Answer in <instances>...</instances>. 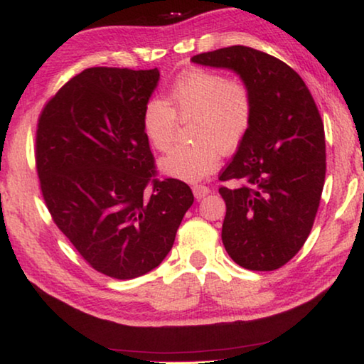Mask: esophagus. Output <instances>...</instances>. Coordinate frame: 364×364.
Masks as SVG:
<instances>
[{"label":"esophagus","mask_w":364,"mask_h":364,"mask_svg":"<svg viewBox=\"0 0 364 364\" xmlns=\"http://www.w3.org/2000/svg\"><path fill=\"white\" fill-rule=\"evenodd\" d=\"M193 193H194V198L196 199H203V198H205L207 194L210 193V188L209 186H204V184H194Z\"/></svg>","instance_id":"esophagus-1"}]
</instances>
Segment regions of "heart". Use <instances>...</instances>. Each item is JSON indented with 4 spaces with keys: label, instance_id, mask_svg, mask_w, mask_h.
Instances as JSON below:
<instances>
[{
    "label": "heart",
    "instance_id": "obj_1",
    "mask_svg": "<svg viewBox=\"0 0 364 364\" xmlns=\"http://www.w3.org/2000/svg\"><path fill=\"white\" fill-rule=\"evenodd\" d=\"M189 136L160 160V171L175 180L198 183L218 168L220 152H233L255 119V95L243 79L191 68L173 80L166 100L151 99L142 109V129L159 152L175 141L178 119L191 118Z\"/></svg>",
    "mask_w": 364,
    "mask_h": 364
}]
</instances>
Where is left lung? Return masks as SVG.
I'll return each instance as SVG.
<instances>
[{"instance_id": "obj_1", "label": "left lung", "mask_w": 364, "mask_h": 364, "mask_svg": "<svg viewBox=\"0 0 364 364\" xmlns=\"http://www.w3.org/2000/svg\"><path fill=\"white\" fill-rule=\"evenodd\" d=\"M230 69L255 95V119L218 180L227 205L222 241L250 270H275L301 250L326 180V136L313 95L296 71L243 45L191 58Z\"/></svg>"}]
</instances>
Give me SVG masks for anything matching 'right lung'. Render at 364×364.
<instances>
[{"mask_svg":"<svg viewBox=\"0 0 364 364\" xmlns=\"http://www.w3.org/2000/svg\"><path fill=\"white\" fill-rule=\"evenodd\" d=\"M159 69L89 68L38 118L40 188L56 227L100 274L129 280L160 265L194 203L175 178L155 180L142 109Z\"/></svg>","mask_w":364,"mask_h":364,"instance_id":"right-lung-1","label":"right lung"}]
</instances>
